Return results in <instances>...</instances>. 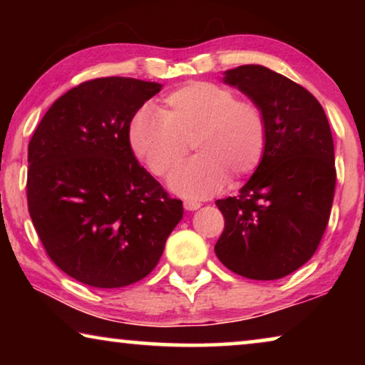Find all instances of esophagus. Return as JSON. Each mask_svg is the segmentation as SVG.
<instances>
[{"label":"esophagus","instance_id":"34e87169","mask_svg":"<svg viewBox=\"0 0 365 365\" xmlns=\"http://www.w3.org/2000/svg\"><path fill=\"white\" fill-rule=\"evenodd\" d=\"M201 207V202L197 201H184V209L186 211H196V209Z\"/></svg>","mask_w":365,"mask_h":365}]
</instances>
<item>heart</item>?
<instances>
[{
  "instance_id": "heart-1",
  "label": "heart",
  "mask_w": 365,
  "mask_h": 365,
  "mask_svg": "<svg viewBox=\"0 0 365 365\" xmlns=\"http://www.w3.org/2000/svg\"><path fill=\"white\" fill-rule=\"evenodd\" d=\"M129 143L154 176L173 174V191L189 199L212 196L229 179L236 184L261 166L267 149V118L261 104L237 98L231 88L192 81L169 93L158 111L144 108L133 118Z\"/></svg>"
}]
</instances>
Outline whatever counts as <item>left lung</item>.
<instances>
[{
	"label": "left lung",
	"instance_id": "1",
	"mask_svg": "<svg viewBox=\"0 0 365 365\" xmlns=\"http://www.w3.org/2000/svg\"><path fill=\"white\" fill-rule=\"evenodd\" d=\"M224 81L261 104L267 149L241 194L216 201L224 231L214 251L229 271L274 281L304 266L327 227L336 191L331 126L306 88L269 68L237 66Z\"/></svg>",
	"mask_w": 365,
	"mask_h": 365
}]
</instances>
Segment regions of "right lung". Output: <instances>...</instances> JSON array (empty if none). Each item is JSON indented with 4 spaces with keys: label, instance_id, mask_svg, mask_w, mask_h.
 Instances as JSON below:
<instances>
[{
    "label": "right lung",
    "instance_id": "right-lung-1",
    "mask_svg": "<svg viewBox=\"0 0 365 365\" xmlns=\"http://www.w3.org/2000/svg\"><path fill=\"white\" fill-rule=\"evenodd\" d=\"M161 84L96 78L53 103L28 146V211L49 259L76 281L124 287L156 267L182 219L174 199L138 163L134 114Z\"/></svg>",
    "mask_w": 365,
    "mask_h": 365
}]
</instances>
